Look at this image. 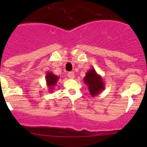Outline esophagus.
Wrapping results in <instances>:
<instances>
[{
  "mask_svg": "<svg viewBox=\"0 0 147 147\" xmlns=\"http://www.w3.org/2000/svg\"><path fill=\"white\" fill-rule=\"evenodd\" d=\"M67 76L69 79H73L75 78V73H74V72H68Z\"/></svg>",
  "mask_w": 147,
  "mask_h": 147,
  "instance_id": "esophagus-1",
  "label": "esophagus"
}]
</instances>
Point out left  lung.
Segmentation results:
<instances>
[{
  "label": "left lung",
  "mask_w": 147,
  "mask_h": 147,
  "mask_svg": "<svg viewBox=\"0 0 147 147\" xmlns=\"http://www.w3.org/2000/svg\"><path fill=\"white\" fill-rule=\"evenodd\" d=\"M84 84L88 87L89 92L92 97L100 94L105 90V82L101 75L97 73L94 68H92L86 73L83 79Z\"/></svg>",
  "instance_id": "left-lung-1"
}]
</instances>
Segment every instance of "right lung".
<instances>
[{
  "mask_svg": "<svg viewBox=\"0 0 147 147\" xmlns=\"http://www.w3.org/2000/svg\"><path fill=\"white\" fill-rule=\"evenodd\" d=\"M58 80V76L54 75V74L51 72H47L45 77V80L47 87L49 88V92H52L53 87L56 85Z\"/></svg>",
  "mask_w": 147,
  "mask_h": 147,
  "instance_id": "obj_1",
  "label": "right lung"
}]
</instances>
